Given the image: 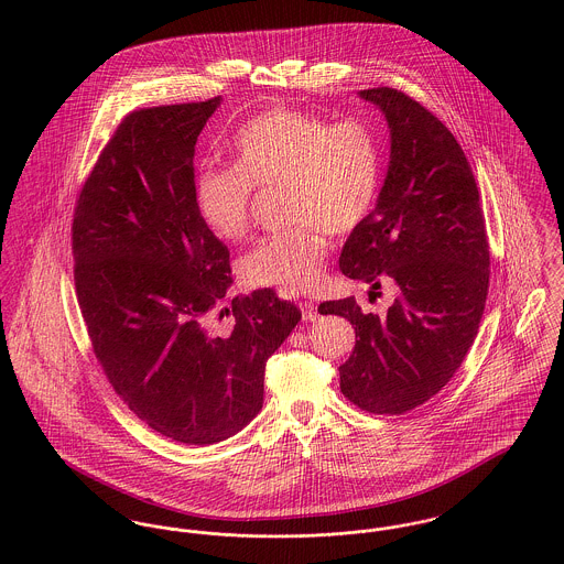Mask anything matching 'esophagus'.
Here are the masks:
<instances>
[{"label":"esophagus","instance_id":"esophagus-1","mask_svg":"<svg viewBox=\"0 0 564 564\" xmlns=\"http://www.w3.org/2000/svg\"><path fill=\"white\" fill-rule=\"evenodd\" d=\"M300 311H302L304 322H315L319 317L317 315V306L313 302H300Z\"/></svg>","mask_w":564,"mask_h":564}]
</instances>
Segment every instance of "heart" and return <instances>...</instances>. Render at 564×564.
Wrapping results in <instances>:
<instances>
[{
    "label": "heart",
    "mask_w": 564,
    "mask_h": 564,
    "mask_svg": "<svg viewBox=\"0 0 564 564\" xmlns=\"http://www.w3.org/2000/svg\"><path fill=\"white\" fill-rule=\"evenodd\" d=\"M235 164H204L193 184L204 226L237 242L251 228L253 188L284 186L293 226L242 258L253 286L306 293L322 280L329 232L347 237L371 215L382 184V145L360 119L327 121L297 108H271L247 121L232 143Z\"/></svg>",
    "instance_id": "1"
}]
</instances>
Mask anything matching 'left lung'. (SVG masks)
<instances>
[{
	"mask_svg": "<svg viewBox=\"0 0 564 564\" xmlns=\"http://www.w3.org/2000/svg\"><path fill=\"white\" fill-rule=\"evenodd\" d=\"M360 97L389 121L391 162L338 267L371 284V295L382 282L395 284V300L387 315L362 313L354 297L319 311L356 329L354 351L338 367L343 395L373 414H402L432 400L474 345L490 251L478 184L454 134L398 88H365Z\"/></svg>",
	"mask_w": 564,
	"mask_h": 564,
	"instance_id": "8db88e82",
	"label": "left lung"
}]
</instances>
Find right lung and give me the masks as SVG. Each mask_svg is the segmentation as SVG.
Listing matches in <instances>:
<instances>
[{"instance_id":"add662e5","label":"right lung","mask_w":564,"mask_h":564,"mask_svg":"<svg viewBox=\"0 0 564 564\" xmlns=\"http://www.w3.org/2000/svg\"><path fill=\"white\" fill-rule=\"evenodd\" d=\"M219 97L132 110L88 173L72 251L82 319L115 393L162 436L213 445L262 408L264 367L302 319L273 289L235 297L202 221L195 143ZM232 316L230 326H217Z\"/></svg>"}]
</instances>
